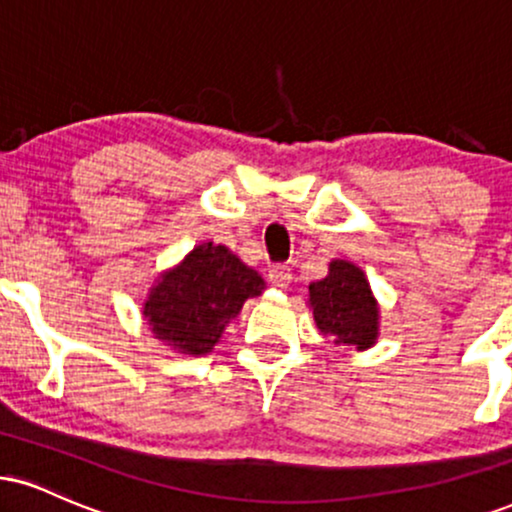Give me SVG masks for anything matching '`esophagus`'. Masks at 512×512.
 <instances>
[{
	"instance_id": "1",
	"label": "esophagus",
	"mask_w": 512,
	"mask_h": 512,
	"mask_svg": "<svg viewBox=\"0 0 512 512\" xmlns=\"http://www.w3.org/2000/svg\"><path fill=\"white\" fill-rule=\"evenodd\" d=\"M269 281H272L276 288H288L293 281L291 267H286V264H276V267L269 269Z\"/></svg>"
}]
</instances>
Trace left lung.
Wrapping results in <instances>:
<instances>
[{
  "mask_svg": "<svg viewBox=\"0 0 512 512\" xmlns=\"http://www.w3.org/2000/svg\"><path fill=\"white\" fill-rule=\"evenodd\" d=\"M317 329L338 348L367 350L379 338V303L365 272L348 260H331L329 274L307 286Z\"/></svg>",
  "mask_w": 512,
  "mask_h": 512,
  "instance_id": "obj_1",
  "label": "left lung"
}]
</instances>
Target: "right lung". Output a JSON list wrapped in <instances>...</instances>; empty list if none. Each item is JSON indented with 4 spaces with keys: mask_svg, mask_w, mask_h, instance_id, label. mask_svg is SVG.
<instances>
[{
    "mask_svg": "<svg viewBox=\"0 0 512 512\" xmlns=\"http://www.w3.org/2000/svg\"><path fill=\"white\" fill-rule=\"evenodd\" d=\"M264 291V279L238 255L212 240L195 245L176 267L155 279L143 300L152 336L174 353H212L248 298Z\"/></svg>",
    "mask_w": 512,
    "mask_h": 512,
    "instance_id": "obj_1",
    "label": "right lung"
}]
</instances>
